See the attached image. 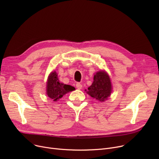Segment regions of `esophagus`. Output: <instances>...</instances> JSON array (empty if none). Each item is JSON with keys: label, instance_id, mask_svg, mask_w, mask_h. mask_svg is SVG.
Wrapping results in <instances>:
<instances>
[{"label": "esophagus", "instance_id": "obj_1", "mask_svg": "<svg viewBox=\"0 0 159 159\" xmlns=\"http://www.w3.org/2000/svg\"><path fill=\"white\" fill-rule=\"evenodd\" d=\"M76 87H77V89H82V84H80V83L77 82V84H76Z\"/></svg>", "mask_w": 159, "mask_h": 159}]
</instances>
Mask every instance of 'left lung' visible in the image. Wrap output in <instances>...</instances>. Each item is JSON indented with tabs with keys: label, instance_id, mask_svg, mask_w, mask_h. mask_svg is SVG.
Returning <instances> with one entry per match:
<instances>
[{
	"label": "left lung",
	"instance_id": "left-lung-1",
	"mask_svg": "<svg viewBox=\"0 0 159 159\" xmlns=\"http://www.w3.org/2000/svg\"><path fill=\"white\" fill-rule=\"evenodd\" d=\"M86 91V93L100 102H104L111 93L112 86L110 78L104 71L96 73L93 77V82Z\"/></svg>",
	"mask_w": 159,
	"mask_h": 159
}]
</instances>
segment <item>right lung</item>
Wrapping results in <instances>:
<instances>
[{"label":"right lung","mask_w":159,"mask_h":159,"mask_svg":"<svg viewBox=\"0 0 159 159\" xmlns=\"http://www.w3.org/2000/svg\"><path fill=\"white\" fill-rule=\"evenodd\" d=\"M75 88L60 82L55 71H52L48 76L46 86V94L53 101L62 98L67 93L75 90Z\"/></svg>","instance_id":"1"}]
</instances>
